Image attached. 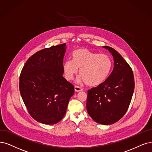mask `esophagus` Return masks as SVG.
Instances as JSON below:
<instances>
[{"instance_id": "34e87169", "label": "esophagus", "mask_w": 152, "mask_h": 152, "mask_svg": "<svg viewBox=\"0 0 152 152\" xmlns=\"http://www.w3.org/2000/svg\"><path fill=\"white\" fill-rule=\"evenodd\" d=\"M75 90L76 92H79V91H83V88L80 87V86H75Z\"/></svg>"}]
</instances>
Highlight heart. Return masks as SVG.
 I'll return each mask as SVG.
<instances>
[{"instance_id":"1","label":"heart","mask_w":152,"mask_h":152,"mask_svg":"<svg viewBox=\"0 0 152 152\" xmlns=\"http://www.w3.org/2000/svg\"><path fill=\"white\" fill-rule=\"evenodd\" d=\"M72 61L63 64V71L67 80H72L80 69V80L87 85H101L106 79L111 69L112 61L105 54H98L86 49H77L72 54Z\"/></svg>"}]
</instances>
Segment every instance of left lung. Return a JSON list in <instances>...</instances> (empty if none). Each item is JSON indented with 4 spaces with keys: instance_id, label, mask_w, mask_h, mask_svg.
<instances>
[{
    "instance_id": "1",
    "label": "left lung",
    "mask_w": 152,
    "mask_h": 152,
    "mask_svg": "<svg viewBox=\"0 0 152 152\" xmlns=\"http://www.w3.org/2000/svg\"><path fill=\"white\" fill-rule=\"evenodd\" d=\"M111 53L114 66L103 83L88 91L86 108L91 118L98 123L111 125L120 120L127 111L134 88L131 67L119 53L103 46Z\"/></svg>"
}]
</instances>
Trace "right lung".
<instances>
[{"label":"right lung","instance_id":"obj_1","mask_svg":"<svg viewBox=\"0 0 152 152\" xmlns=\"http://www.w3.org/2000/svg\"><path fill=\"white\" fill-rule=\"evenodd\" d=\"M66 44L39 50L28 59L19 77V90L37 121L53 125L66 114L75 87L63 76Z\"/></svg>","mask_w":152,"mask_h":152}]
</instances>
